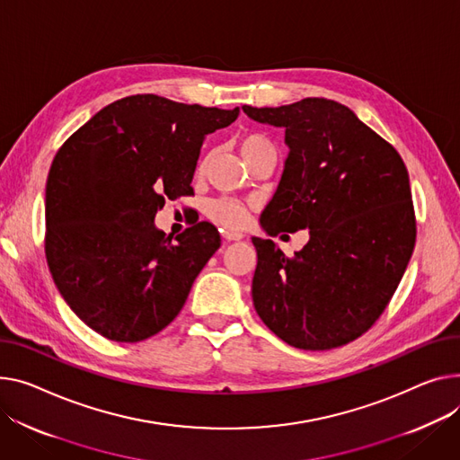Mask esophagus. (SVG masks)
Segmentation results:
<instances>
[{
  "instance_id": "obj_1",
  "label": "esophagus",
  "mask_w": 460,
  "mask_h": 460,
  "mask_svg": "<svg viewBox=\"0 0 460 460\" xmlns=\"http://www.w3.org/2000/svg\"><path fill=\"white\" fill-rule=\"evenodd\" d=\"M224 238H226L227 242H238V240L243 238V234H242V233H231V231H227V233H224Z\"/></svg>"
}]
</instances>
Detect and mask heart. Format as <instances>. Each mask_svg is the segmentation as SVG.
Here are the masks:
<instances>
[{"label":"heart","instance_id":"heart-1","mask_svg":"<svg viewBox=\"0 0 460 460\" xmlns=\"http://www.w3.org/2000/svg\"><path fill=\"white\" fill-rule=\"evenodd\" d=\"M236 144H238L242 159L250 157L252 153H255L261 147L270 146V142L257 133L240 135ZM248 217H250L248 208L234 199H218L208 205V218L224 229H231V231L243 229L248 224Z\"/></svg>","mask_w":460,"mask_h":460}]
</instances>
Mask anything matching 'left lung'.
<instances>
[{"mask_svg": "<svg viewBox=\"0 0 460 460\" xmlns=\"http://www.w3.org/2000/svg\"><path fill=\"white\" fill-rule=\"evenodd\" d=\"M242 111L283 128L290 149L261 214L262 229L270 236L309 229V242L294 257L270 238H252L255 311L294 348L344 346L383 314L411 261L416 220L405 163L332 100Z\"/></svg>", "mask_w": 460, "mask_h": 460, "instance_id": "left-lung-1", "label": "left lung"}]
</instances>
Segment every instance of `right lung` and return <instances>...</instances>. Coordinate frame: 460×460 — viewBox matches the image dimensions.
<instances>
[{
    "instance_id": "1",
    "label": "right lung",
    "mask_w": 460,
    "mask_h": 460,
    "mask_svg": "<svg viewBox=\"0 0 460 460\" xmlns=\"http://www.w3.org/2000/svg\"><path fill=\"white\" fill-rule=\"evenodd\" d=\"M224 111L155 94L121 98L57 151L46 182V259L70 309L114 342H140L182 309L220 233L199 222L172 240L155 227L166 199L190 187Z\"/></svg>"
}]
</instances>
